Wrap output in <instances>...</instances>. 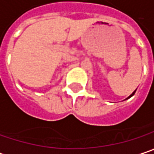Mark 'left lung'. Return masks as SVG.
Masks as SVG:
<instances>
[{
    "label": "left lung",
    "mask_w": 154,
    "mask_h": 154,
    "mask_svg": "<svg viewBox=\"0 0 154 154\" xmlns=\"http://www.w3.org/2000/svg\"><path fill=\"white\" fill-rule=\"evenodd\" d=\"M135 92H136V91H134L132 92V94H131V96H130V97H129V98H131V96H133V95H134V94H135Z\"/></svg>",
    "instance_id": "8db88e82"
}]
</instances>
